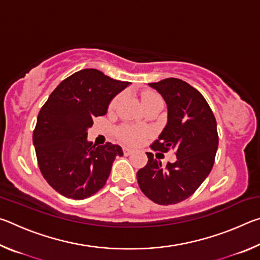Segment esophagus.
I'll use <instances>...</instances> for the list:
<instances>
[{
  "instance_id": "esophagus-1",
  "label": "esophagus",
  "mask_w": 260,
  "mask_h": 260,
  "mask_svg": "<svg viewBox=\"0 0 260 260\" xmlns=\"http://www.w3.org/2000/svg\"><path fill=\"white\" fill-rule=\"evenodd\" d=\"M122 151H124V155H126V156H128V155H131L132 152H133V150H132V149L128 148V147L122 148Z\"/></svg>"
}]
</instances>
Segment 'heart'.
<instances>
[{"instance_id":"b5f03b06","label":"heart","mask_w":260,"mask_h":260,"mask_svg":"<svg viewBox=\"0 0 260 260\" xmlns=\"http://www.w3.org/2000/svg\"><path fill=\"white\" fill-rule=\"evenodd\" d=\"M120 101V96L114 99L111 104H110V110H112L117 107V104L119 103ZM158 103H162L161 98L158 94L153 93V91H144V93L141 95V104H142L143 108L149 107V105L152 104H158ZM118 138H119L122 142L128 143V144H139L142 142L146 138L147 132L144 129H140L136 128V127L133 126H122L117 132Z\"/></svg>"}]
</instances>
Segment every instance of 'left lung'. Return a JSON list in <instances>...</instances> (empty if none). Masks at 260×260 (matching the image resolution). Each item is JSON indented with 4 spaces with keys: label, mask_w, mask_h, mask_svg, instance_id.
<instances>
[{
    "label": "left lung",
    "mask_w": 260,
    "mask_h": 260,
    "mask_svg": "<svg viewBox=\"0 0 260 260\" xmlns=\"http://www.w3.org/2000/svg\"><path fill=\"white\" fill-rule=\"evenodd\" d=\"M149 86L167 105V124L151 149H173L177 161L162 166L147 152V165L136 178L149 200L160 205L177 204L191 196L212 170L219 142L217 121L203 95L186 81L167 78Z\"/></svg>",
    "instance_id": "left-lung-1"
}]
</instances>
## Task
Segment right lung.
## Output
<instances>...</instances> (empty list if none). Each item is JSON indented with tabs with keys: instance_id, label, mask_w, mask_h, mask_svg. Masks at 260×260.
Masks as SVG:
<instances>
[{
	"instance_id": "obj_1",
	"label": "right lung",
	"mask_w": 260,
	"mask_h": 260,
	"mask_svg": "<svg viewBox=\"0 0 260 260\" xmlns=\"http://www.w3.org/2000/svg\"><path fill=\"white\" fill-rule=\"evenodd\" d=\"M129 83L85 69L61 81L41 108L33 144L43 178L60 195L83 200L104 187L122 150L110 142L96 147L87 131Z\"/></svg>"
}]
</instances>
